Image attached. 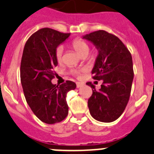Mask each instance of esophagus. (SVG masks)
Returning a JSON list of instances; mask_svg holds the SVG:
<instances>
[{"label":"esophagus","instance_id":"esophagus-1","mask_svg":"<svg viewBox=\"0 0 154 154\" xmlns=\"http://www.w3.org/2000/svg\"><path fill=\"white\" fill-rule=\"evenodd\" d=\"M82 86H83V83H82V82H76V86H77V88L82 87Z\"/></svg>","mask_w":154,"mask_h":154}]
</instances>
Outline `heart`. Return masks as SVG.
<instances>
[{
    "instance_id": "1",
    "label": "heart",
    "mask_w": 154,
    "mask_h": 154,
    "mask_svg": "<svg viewBox=\"0 0 154 154\" xmlns=\"http://www.w3.org/2000/svg\"><path fill=\"white\" fill-rule=\"evenodd\" d=\"M72 47L75 49V51L77 52L82 57L86 56L90 51V47L86 41L80 38H76L72 42ZM55 58L58 62H61L63 61V47L62 46H58L55 50ZM72 74L78 75L79 73V71L72 70L71 71Z\"/></svg>"
}]
</instances>
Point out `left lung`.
<instances>
[{
	"label": "left lung",
	"mask_w": 154,
	"mask_h": 154,
	"mask_svg": "<svg viewBox=\"0 0 154 154\" xmlns=\"http://www.w3.org/2000/svg\"><path fill=\"white\" fill-rule=\"evenodd\" d=\"M83 38L99 50L92 74L93 79L103 82L99 90L92 82H86L93 90L88 100L90 115L99 122H114L124 112L129 100L134 77L132 55L119 38L104 30Z\"/></svg>",
	"instance_id": "left-lung-1"
}]
</instances>
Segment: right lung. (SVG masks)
<instances>
[{
  "label": "right lung",
  "instance_id": "add662e5",
  "mask_svg": "<svg viewBox=\"0 0 154 154\" xmlns=\"http://www.w3.org/2000/svg\"><path fill=\"white\" fill-rule=\"evenodd\" d=\"M69 36L52 29H41L29 38L22 53L20 78L26 102L34 115L47 124L61 122L66 118L67 93L76 87L72 81L60 86L51 82L57 65L55 50Z\"/></svg>",
  "mask_w": 154,
  "mask_h": 154
}]
</instances>
